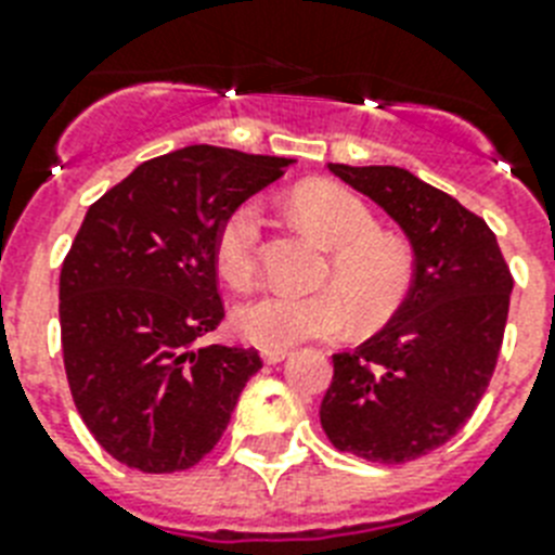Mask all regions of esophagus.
<instances>
[{
    "label": "esophagus",
    "instance_id": "obj_1",
    "mask_svg": "<svg viewBox=\"0 0 555 555\" xmlns=\"http://www.w3.org/2000/svg\"><path fill=\"white\" fill-rule=\"evenodd\" d=\"M287 353H291V350H285V348H264L262 359H264V364H279V362H285Z\"/></svg>",
    "mask_w": 555,
    "mask_h": 555
}]
</instances>
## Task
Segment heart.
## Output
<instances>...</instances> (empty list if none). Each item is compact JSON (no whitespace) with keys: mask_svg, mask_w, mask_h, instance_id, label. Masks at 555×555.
Wrapping results in <instances>:
<instances>
[{"mask_svg":"<svg viewBox=\"0 0 555 555\" xmlns=\"http://www.w3.org/2000/svg\"><path fill=\"white\" fill-rule=\"evenodd\" d=\"M293 214L333 250L322 293L268 291L242 301L233 327L256 348H293L305 339H333L356 322L376 331L413 285V256L408 245L379 231L367 205L339 184H305L293 193ZM264 214L254 199L224 216L216 231V268L233 287H247L259 273Z\"/></svg>","mask_w":555,"mask_h":555,"instance_id":"obj_1","label":"heart"}]
</instances>
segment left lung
<instances>
[{
    "label": "left lung",
    "mask_w": 555,
    "mask_h": 555,
    "mask_svg": "<svg viewBox=\"0 0 555 555\" xmlns=\"http://www.w3.org/2000/svg\"><path fill=\"white\" fill-rule=\"evenodd\" d=\"M393 219L413 247V285L393 319L333 356L322 427L333 448L404 465L462 430L496 371L513 276L485 219L393 165H327Z\"/></svg>",
    "instance_id": "8db88e82"
}]
</instances>
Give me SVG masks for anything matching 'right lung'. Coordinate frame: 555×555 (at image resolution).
Instances as JSON below:
<instances>
[{"label": "right lung", "instance_id": "1", "mask_svg": "<svg viewBox=\"0 0 555 555\" xmlns=\"http://www.w3.org/2000/svg\"><path fill=\"white\" fill-rule=\"evenodd\" d=\"M291 162L191 145L142 162L88 207L59 276L62 356L79 416L121 465L202 462L262 367L254 348L199 339L224 319L219 224Z\"/></svg>", "mask_w": 555, "mask_h": 555}]
</instances>
